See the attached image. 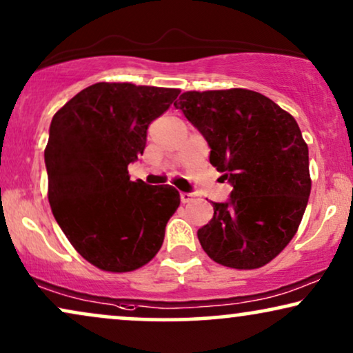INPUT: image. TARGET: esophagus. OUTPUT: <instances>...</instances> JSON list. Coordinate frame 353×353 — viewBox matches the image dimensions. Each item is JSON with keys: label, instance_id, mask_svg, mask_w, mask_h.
<instances>
[{"label": "esophagus", "instance_id": "esophagus-1", "mask_svg": "<svg viewBox=\"0 0 353 353\" xmlns=\"http://www.w3.org/2000/svg\"><path fill=\"white\" fill-rule=\"evenodd\" d=\"M192 199H194V195H192V194H185V192H182V194H181L182 203H189V201H192Z\"/></svg>", "mask_w": 353, "mask_h": 353}]
</instances>
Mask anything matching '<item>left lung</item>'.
I'll return each instance as SVG.
<instances>
[{
    "label": "left lung",
    "mask_w": 353,
    "mask_h": 353,
    "mask_svg": "<svg viewBox=\"0 0 353 353\" xmlns=\"http://www.w3.org/2000/svg\"><path fill=\"white\" fill-rule=\"evenodd\" d=\"M208 142L210 163L232 184L228 203H213L199 229L211 260L256 270L288 247L302 223L312 177L297 121L247 88L184 92L174 103Z\"/></svg>",
    "instance_id": "obj_1"
}]
</instances>
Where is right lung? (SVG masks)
I'll return each mask as SVG.
<instances>
[{"label":"right lung","mask_w":353,"mask_h":353,"mask_svg":"<svg viewBox=\"0 0 353 353\" xmlns=\"http://www.w3.org/2000/svg\"><path fill=\"white\" fill-rule=\"evenodd\" d=\"M179 93L98 82L53 116L45 148L51 211L70 245L98 270L135 271L163 245L179 192L132 182L128 166L143 154L150 122Z\"/></svg>","instance_id":"1"}]
</instances>
